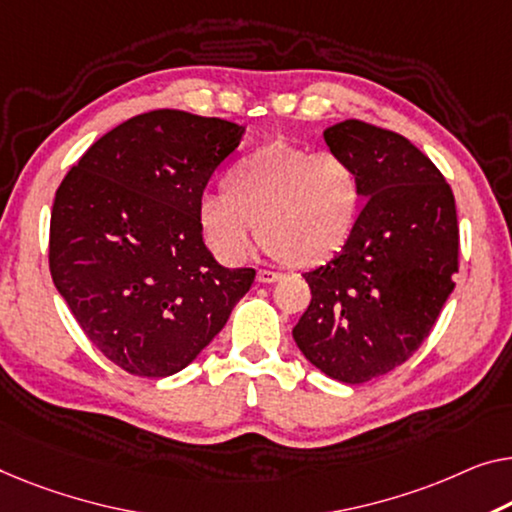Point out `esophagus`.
Returning a JSON list of instances; mask_svg holds the SVG:
<instances>
[{"instance_id":"obj_1","label":"esophagus","mask_w":512,"mask_h":512,"mask_svg":"<svg viewBox=\"0 0 512 512\" xmlns=\"http://www.w3.org/2000/svg\"><path fill=\"white\" fill-rule=\"evenodd\" d=\"M282 278L280 271H271V269H259L257 271V280L259 282H276Z\"/></svg>"}]
</instances>
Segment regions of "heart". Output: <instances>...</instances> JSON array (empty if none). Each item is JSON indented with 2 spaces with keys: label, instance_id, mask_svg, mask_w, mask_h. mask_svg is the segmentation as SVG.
Instances as JSON below:
<instances>
[{
  "label": "heart",
  "instance_id": "b5f03b06",
  "mask_svg": "<svg viewBox=\"0 0 512 512\" xmlns=\"http://www.w3.org/2000/svg\"><path fill=\"white\" fill-rule=\"evenodd\" d=\"M361 207V179L338 151L273 144L241 158L225 190L197 202L204 241L220 262L241 264L262 232L266 250L296 264L333 257L352 234Z\"/></svg>",
  "mask_w": 512,
  "mask_h": 512
}]
</instances>
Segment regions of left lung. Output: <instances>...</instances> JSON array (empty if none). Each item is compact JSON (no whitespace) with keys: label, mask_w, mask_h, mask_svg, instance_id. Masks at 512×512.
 Wrapping results in <instances>:
<instances>
[{"label":"left lung","mask_w":512,"mask_h":512,"mask_svg":"<svg viewBox=\"0 0 512 512\" xmlns=\"http://www.w3.org/2000/svg\"><path fill=\"white\" fill-rule=\"evenodd\" d=\"M324 140L352 160L368 200L340 253L303 273L312 299L292 335L324 375L363 384L430 335L455 287L460 227L444 174L407 137L347 119Z\"/></svg>","instance_id":"obj_1"}]
</instances>
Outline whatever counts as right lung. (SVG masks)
<instances>
[{"mask_svg": "<svg viewBox=\"0 0 512 512\" xmlns=\"http://www.w3.org/2000/svg\"><path fill=\"white\" fill-rule=\"evenodd\" d=\"M243 126L181 110L124 121L59 183L50 273L80 329L135 377L186 368L230 319L255 269L204 246L197 202Z\"/></svg>", "mask_w": 512, "mask_h": 512, "instance_id": "1", "label": "right lung"}]
</instances>
